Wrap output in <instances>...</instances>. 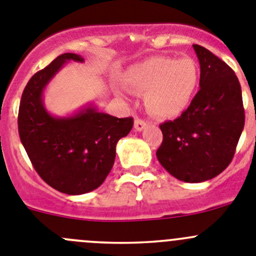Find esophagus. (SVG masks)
<instances>
[{
    "instance_id": "1",
    "label": "esophagus",
    "mask_w": 256,
    "mask_h": 256,
    "mask_svg": "<svg viewBox=\"0 0 256 256\" xmlns=\"http://www.w3.org/2000/svg\"><path fill=\"white\" fill-rule=\"evenodd\" d=\"M146 125L148 124L142 118H135V122H134V128H135L136 131H142L146 128Z\"/></svg>"
}]
</instances>
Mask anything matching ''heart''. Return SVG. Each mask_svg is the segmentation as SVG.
Instances as JSON below:
<instances>
[{
	"mask_svg": "<svg viewBox=\"0 0 256 256\" xmlns=\"http://www.w3.org/2000/svg\"><path fill=\"white\" fill-rule=\"evenodd\" d=\"M131 92L146 94L148 111L159 118H174L192 101L198 86V68L190 58L152 56L134 64L125 74Z\"/></svg>",
	"mask_w": 256,
	"mask_h": 256,
	"instance_id": "heart-1",
	"label": "heart"
}]
</instances>
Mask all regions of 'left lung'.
I'll use <instances>...</instances> for the list:
<instances>
[{
    "label": "left lung",
    "mask_w": 256,
    "mask_h": 256,
    "mask_svg": "<svg viewBox=\"0 0 256 256\" xmlns=\"http://www.w3.org/2000/svg\"><path fill=\"white\" fill-rule=\"evenodd\" d=\"M200 60V90L178 118L162 124L156 158L168 173L187 183L214 178L232 160L245 124L235 72L206 48L193 45Z\"/></svg>",
    "instance_id": "left-lung-1"
}]
</instances>
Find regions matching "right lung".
I'll use <instances>...</instances> for the list:
<instances>
[{
  "label": "right lung",
  "instance_id": "obj_1",
  "mask_svg": "<svg viewBox=\"0 0 256 256\" xmlns=\"http://www.w3.org/2000/svg\"><path fill=\"white\" fill-rule=\"evenodd\" d=\"M83 63L78 54L66 52L35 73L26 84L18 108L20 140L45 183L66 194H83L98 188L111 172L117 142L128 135L132 117L118 118L93 104L72 116L46 111L42 92L68 62Z\"/></svg>",
  "mask_w": 256,
  "mask_h": 256
}]
</instances>
